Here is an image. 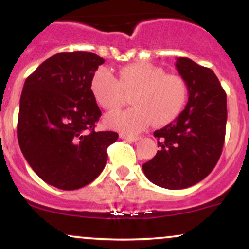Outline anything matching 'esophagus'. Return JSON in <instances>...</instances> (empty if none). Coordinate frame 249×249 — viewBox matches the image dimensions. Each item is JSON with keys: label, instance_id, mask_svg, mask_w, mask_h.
I'll return each mask as SVG.
<instances>
[{"label": "esophagus", "instance_id": "1", "mask_svg": "<svg viewBox=\"0 0 249 249\" xmlns=\"http://www.w3.org/2000/svg\"><path fill=\"white\" fill-rule=\"evenodd\" d=\"M119 138L125 139V141H130V142H137L141 139L139 136H132V134H126V133H121L119 134Z\"/></svg>", "mask_w": 249, "mask_h": 249}]
</instances>
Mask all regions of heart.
<instances>
[{"mask_svg": "<svg viewBox=\"0 0 249 249\" xmlns=\"http://www.w3.org/2000/svg\"><path fill=\"white\" fill-rule=\"evenodd\" d=\"M91 92L107 111L126 104L134 105L122 112L108 113L107 127L137 133L153 124L164 126L178 117L187 99V85L181 77L165 73L164 69L146 62L128 64L119 71L118 79L107 69L97 70L91 79Z\"/></svg>", "mask_w": 249, "mask_h": 249, "instance_id": "heart-1", "label": "heart"}]
</instances>
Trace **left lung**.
I'll return each instance as SVG.
<instances>
[{
  "label": "left lung",
  "mask_w": 249,
  "mask_h": 249,
  "mask_svg": "<svg viewBox=\"0 0 249 249\" xmlns=\"http://www.w3.org/2000/svg\"><path fill=\"white\" fill-rule=\"evenodd\" d=\"M176 68L188 90V102L179 117L153 136L159 151L142 171L150 181L168 190L193 186L212 172L224 147L227 97L218 77L186 57Z\"/></svg>",
  "instance_id": "left-lung-1"
}]
</instances>
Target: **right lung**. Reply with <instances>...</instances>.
I'll use <instances>...</instances> for the list:
<instances>
[{
  "instance_id": "right-lung-1",
  "label": "right lung",
  "mask_w": 249,
  "mask_h": 249,
  "mask_svg": "<svg viewBox=\"0 0 249 249\" xmlns=\"http://www.w3.org/2000/svg\"><path fill=\"white\" fill-rule=\"evenodd\" d=\"M104 63L88 51L53 55L25 79L17 138L24 158L47 184L72 191L101 174L107 150L118 139L95 131L102 116L90 84Z\"/></svg>"
}]
</instances>
